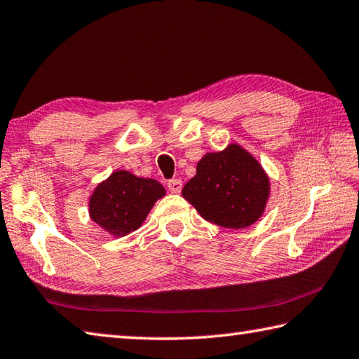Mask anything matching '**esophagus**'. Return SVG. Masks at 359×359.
Returning a JSON list of instances; mask_svg holds the SVG:
<instances>
[{"label":"esophagus","instance_id":"1","mask_svg":"<svg viewBox=\"0 0 359 359\" xmlns=\"http://www.w3.org/2000/svg\"><path fill=\"white\" fill-rule=\"evenodd\" d=\"M168 188H169V191H171V193H180V190H182V180H179V179L169 180L168 182Z\"/></svg>","mask_w":359,"mask_h":359}]
</instances>
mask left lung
<instances>
[{
    "instance_id": "obj_1",
    "label": "left lung",
    "mask_w": 359,
    "mask_h": 359,
    "mask_svg": "<svg viewBox=\"0 0 359 359\" xmlns=\"http://www.w3.org/2000/svg\"><path fill=\"white\" fill-rule=\"evenodd\" d=\"M184 196L199 215L227 229H245L262 217L270 198V177L256 157L237 142L208 152L187 182Z\"/></svg>"
}]
</instances>
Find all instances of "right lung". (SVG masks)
<instances>
[{
  "label": "right lung",
  "mask_w": 359,
  "mask_h": 359,
  "mask_svg": "<svg viewBox=\"0 0 359 359\" xmlns=\"http://www.w3.org/2000/svg\"><path fill=\"white\" fill-rule=\"evenodd\" d=\"M166 194L160 182L117 169L89 196V217L113 237L140 229L155 202Z\"/></svg>",
  "instance_id": "add662e5"
}]
</instances>
